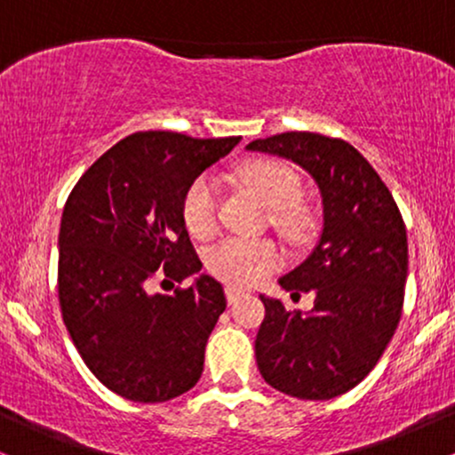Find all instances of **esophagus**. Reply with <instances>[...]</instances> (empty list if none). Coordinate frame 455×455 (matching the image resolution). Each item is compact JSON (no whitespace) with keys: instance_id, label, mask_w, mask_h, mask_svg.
Segmentation results:
<instances>
[{"instance_id":"1","label":"esophagus","mask_w":455,"mask_h":455,"mask_svg":"<svg viewBox=\"0 0 455 455\" xmlns=\"http://www.w3.org/2000/svg\"><path fill=\"white\" fill-rule=\"evenodd\" d=\"M224 293H227V301H228V304H235V301H237L239 297L243 295V291H242V289H237V286H231V284H228L227 289H224Z\"/></svg>"}]
</instances>
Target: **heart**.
<instances>
[{"label":"heart","instance_id":"obj_1","mask_svg":"<svg viewBox=\"0 0 455 455\" xmlns=\"http://www.w3.org/2000/svg\"><path fill=\"white\" fill-rule=\"evenodd\" d=\"M239 180L271 210V224L291 242H304L312 228V218L297 205L304 186L295 169L280 160H252L239 169ZM181 220L192 237L212 239L218 233V188L212 177L192 181L181 201ZM282 265V252L274 242L227 239L207 254V269L231 286H252Z\"/></svg>","mask_w":455,"mask_h":455}]
</instances>
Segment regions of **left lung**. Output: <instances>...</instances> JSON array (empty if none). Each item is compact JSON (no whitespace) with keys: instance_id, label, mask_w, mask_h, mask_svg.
I'll use <instances>...</instances> for the list:
<instances>
[{"instance_id":"obj_1","label":"left lung","mask_w":455,"mask_h":455,"mask_svg":"<svg viewBox=\"0 0 455 455\" xmlns=\"http://www.w3.org/2000/svg\"><path fill=\"white\" fill-rule=\"evenodd\" d=\"M252 151L293 160L323 196L315 252L280 278L293 295L315 293L310 315L260 295L265 318L254 342L260 377L299 400H331L372 372L402 316L409 243L402 213L370 162L342 139L282 132Z\"/></svg>"}]
</instances>
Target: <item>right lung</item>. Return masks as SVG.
I'll list each match as a JSON object with an SVG mask.
<instances>
[{
	"mask_svg": "<svg viewBox=\"0 0 455 455\" xmlns=\"http://www.w3.org/2000/svg\"><path fill=\"white\" fill-rule=\"evenodd\" d=\"M239 137L134 132L102 154L68 196L60 227L57 293L78 355L104 387L143 404L198 383L205 344L227 307L220 282L201 271L181 201Z\"/></svg>",
	"mask_w": 455,
	"mask_h": 455,
	"instance_id": "right-lung-1",
	"label": "right lung"
}]
</instances>
